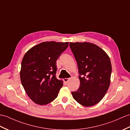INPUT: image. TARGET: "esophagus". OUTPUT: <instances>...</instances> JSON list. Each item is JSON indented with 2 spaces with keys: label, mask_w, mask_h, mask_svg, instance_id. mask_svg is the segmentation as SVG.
<instances>
[{
  "label": "esophagus",
  "mask_w": 130,
  "mask_h": 130,
  "mask_svg": "<svg viewBox=\"0 0 130 130\" xmlns=\"http://www.w3.org/2000/svg\"><path fill=\"white\" fill-rule=\"evenodd\" d=\"M70 79V78H65V79H64V81L65 83H68V81Z\"/></svg>",
  "instance_id": "obj_1"
}]
</instances>
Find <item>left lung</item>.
<instances>
[{
    "label": "left lung",
    "instance_id": "1",
    "mask_svg": "<svg viewBox=\"0 0 130 130\" xmlns=\"http://www.w3.org/2000/svg\"><path fill=\"white\" fill-rule=\"evenodd\" d=\"M79 69L80 85L71 92L73 98L84 106L97 104L103 99L110 84L112 66L109 56L94 44L70 43Z\"/></svg>",
    "mask_w": 130,
    "mask_h": 130
}]
</instances>
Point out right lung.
Listing matches in <instances>:
<instances>
[{"label": "right lung", "mask_w": 130, "mask_h": 130, "mask_svg": "<svg viewBox=\"0 0 130 130\" xmlns=\"http://www.w3.org/2000/svg\"><path fill=\"white\" fill-rule=\"evenodd\" d=\"M68 45L69 42H43L24 55L20 72L21 82L27 95L37 104H48L58 96L63 81L56 77V62Z\"/></svg>", "instance_id": "obj_1"}]
</instances>
